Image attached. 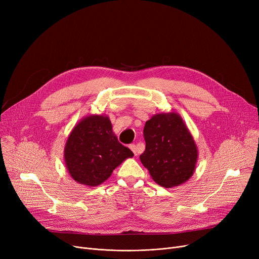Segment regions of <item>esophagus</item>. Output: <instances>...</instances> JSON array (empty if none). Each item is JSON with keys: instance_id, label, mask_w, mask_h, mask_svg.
<instances>
[{"instance_id": "obj_1", "label": "esophagus", "mask_w": 259, "mask_h": 259, "mask_svg": "<svg viewBox=\"0 0 259 259\" xmlns=\"http://www.w3.org/2000/svg\"><path fill=\"white\" fill-rule=\"evenodd\" d=\"M130 149H131V151L134 153V155L135 156H137L138 155V149H137V146H135V145H130Z\"/></svg>"}]
</instances>
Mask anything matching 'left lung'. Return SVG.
Masks as SVG:
<instances>
[{"label":"left lung","mask_w":259,"mask_h":259,"mask_svg":"<svg viewBox=\"0 0 259 259\" xmlns=\"http://www.w3.org/2000/svg\"><path fill=\"white\" fill-rule=\"evenodd\" d=\"M144 138L146 149L140 158L157 185L173 188L190 180L195 171L198 149L179 113L154 114L146 121Z\"/></svg>","instance_id":"obj_1"}]
</instances>
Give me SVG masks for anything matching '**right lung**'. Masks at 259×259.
<instances>
[{
  "mask_svg": "<svg viewBox=\"0 0 259 259\" xmlns=\"http://www.w3.org/2000/svg\"><path fill=\"white\" fill-rule=\"evenodd\" d=\"M133 156L112 130L107 115L91 114L71 130L64 148L68 173L80 185L97 187L107 181L122 161Z\"/></svg>",
  "mask_w": 259,
  "mask_h": 259,
  "instance_id": "1",
  "label": "right lung"
}]
</instances>
